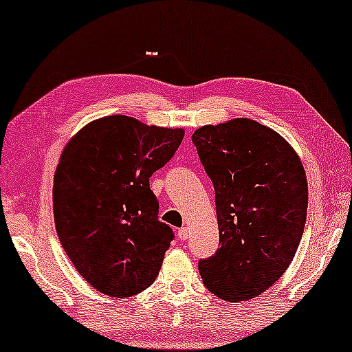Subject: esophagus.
<instances>
[{
    "label": "esophagus",
    "instance_id": "1",
    "mask_svg": "<svg viewBox=\"0 0 352 352\" xmlns=\"http://www.w3.org/2000/svg\"><path fill=\"white\" fill-rule=\"evenodd\" d=\"M177 237H179L181 240H186L187 237H189V229L181 228L179 230H177Z\"/></svg>",
    "mask_w": 352,
    "mask_h": 352
}]
</instances>
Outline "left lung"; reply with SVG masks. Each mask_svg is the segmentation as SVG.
<instances>
[{"label":"left lung","instance_id":"obj_1","mask_svg":"<svg viewBox=\"0 0 352 352\" xmlns=\"http://www.w3.org/2000/svg\"><path fill=\"white\" fill-rule=\"evenodd\" d=\"M214 186L219 248L199 263L205 287L239 302L283 276L301 242L307 213L305 168L290 144L250 118L205 124L192 134Z\"/></svg>","mask_w":352,"mask_h":352}]
</instances>
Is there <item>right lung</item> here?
I'll list each match as a JSON object with an SVG mask.
<instances>
[{"instance_id": "1", "label": "right lung", "mask_w": 352, "mask_h": 352, "mask_svg": "<svg viewBox=\"0 0 352 352\" xmlns=\"http://www.w3.org/2000/svg\"><path fill=\"white\" fill-rule=\"evenodd\" d=\"M182 139V128L109 115L65 144L52 187L56 230L80 276L104 295H138L160 272L173 230L158 221L148 177Z\"/></svg>"}]
</instances>
